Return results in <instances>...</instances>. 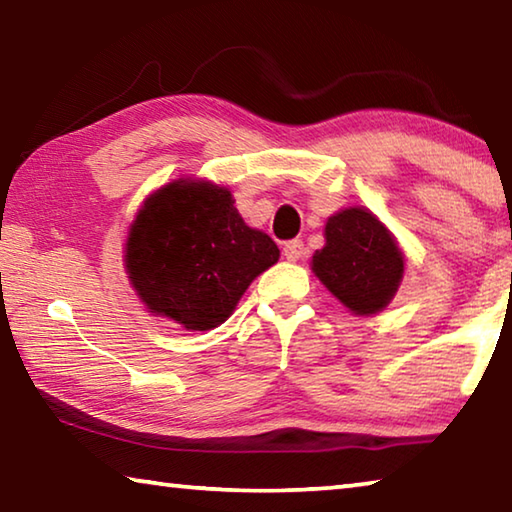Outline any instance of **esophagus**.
Listing matches in <instances>:
<instances>
[{"mask_svg": "<svg viewBox=\"0 0 512 512\" xmlns=\"http://www.w3.org/2000/svg\"><path fill=\"white\" fill-rule=\"evenodd\" d=\"M302 255H305V244H302V239H291L284 244V257H287L289 262H298Z\"/></svg>", "mask_w": 512, "mask_h": 512, "instance_id": "esophagus-1", "label": "esophagus"}]
</instances>
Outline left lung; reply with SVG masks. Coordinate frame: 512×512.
<instances>
[{
	"label": "left lung",
	"mask_w": 512,
	"mask_h": 512,
	"mask_svg": "<svg viewBox=\"0 0 512 512\" xmlns=\"http://www.w3.org/2000/svg\"><path fill=\"white\" fill-rule=\"evenodd\" d=\"M325 248L316 250L311 268L320 282L354 314H377L400 287L404 259L395 239L375 214L350 207L329 216Z\"/></svg>",
	"instance_id": "8db88e82"
}]
</instances>
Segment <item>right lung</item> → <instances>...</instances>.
I'll return each mask as SVG.
<instances>
[{
  "mask_svg": "<svg viewBox=\"0 0 512 512\" xmlns=\"http://www.w3.org/2000/svg\"><path fill=\"white\" fill-rule=\"evenodd\" d=\"M277 257L275 241L248 228L228 189L176 180L144 201L128 235L126 271L153 314L205 332L232 314Z\"/></svg>",
  "mask_w": 512,
  "mask_h": 512,
  "instance_id": "add662e5",
  "label": "right lung"
}]
</instances>
